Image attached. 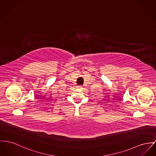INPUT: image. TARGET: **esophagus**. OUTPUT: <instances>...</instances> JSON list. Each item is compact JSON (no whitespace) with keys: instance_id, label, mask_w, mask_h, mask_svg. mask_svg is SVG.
Instances as JSON below:
<instances>
[{"instance_id":"34e87169","label":"esophagus","mask_w":156,"mask_h":156,"mask_svg":"<svg viewBox=\"0 0 156 156\" xmlns=\"http://www.w3.org/2000/svg\"><path fill=\"white\" fill-rule=\"evenodd\" d=\"M77 88H78L79 89H82V86H77Z\"/></svg>"}]
</instances>
